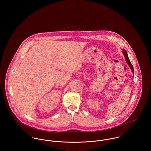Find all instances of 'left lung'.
I'll return each mask as SVG.
<instances>
[{"label": "left lung", "mask_w": 151, "mask_h": 151, "mask_svg": "<svg viewBox=\"0 0 151 151\" xmlns=\"http://www.w3.org/2000/svg\"><path fill=\"white\" fill-rule=\"evenodd\" d=\"M123 54H124V58H125V59H126V60L127 64L129 65L130 68L131 69L132 72V74H133V75H134V68H133L132 65H131V62H130V61H129V57H128V55H127V53L126 50L125 49H123Z\"/></svg>", "instance_id": "1"}]
</instances>
